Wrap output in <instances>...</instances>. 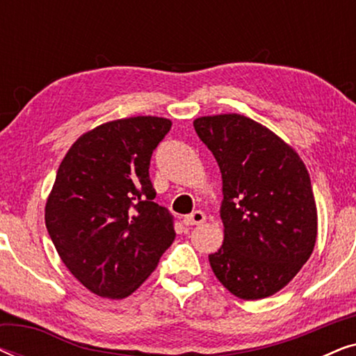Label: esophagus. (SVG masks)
<instances>
[{"instance_id": "obj_1", "label": "esophagus", "mask_w": 356, "mask_h": 356, "mask_svg": "<svg viewBox=\"0 0 356 356\" xmlns=\"http://www.w3.org/2000/svg\"><path fill=\"white\" fill-rule=\"evenodd\" d=\"M206 222V216H204L202 211H194L193 213H189L183 218V223L186 227H193V225H201V223Z\"/></svg>"}]
</instances>
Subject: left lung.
Here are the masks:
<instances>
[{"mask_svg":"<svg viewBox=\"0 0 356 356\" xmlns=\"http://www.w3.org/2000/svg\"><path fill=\"white\" fill-rule=\"evenodd\" d=\"M222 173L223 245L209 262L225 289L261 300L284 289L309 259L318 212L303 160L279 136L243 115L194 120Z\"/></svg>","mask_w":356,"mask_h":356,"instance_id":"1","label":"left lung"}]
</instances>
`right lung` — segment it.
<instances>
[{
	"label": "right lung",
	"instance_id": "add662e5",
	"mask_svg": "<svg viewBox=\"0 0 356 356\" xmlns=\"http://www.w3.org/2000/svg\"><path fill=\"white\" fill-rule=\"evenodd\" d=\"M170 128L159 116L108 121L82 134L58 168L47 230L67 270L92 293L129 296L175 240L172 213L154 202L149 178L150 157Z\"/></svg>",
	"mask_w": 356,
	"mask_h": 356
}]
</instances>
